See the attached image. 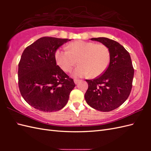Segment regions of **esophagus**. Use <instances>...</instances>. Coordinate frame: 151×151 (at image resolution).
<instances>
[{
	"instance_id": "1",
	"label": "esophagus",
	"mask_w": 151,
	"mask_h": 151,
	"mask_svg": "<svg viewBox=\"0 0 151 151\" xmlns=\"http://www.w3.org/2000/svg\"><path fill=\"white\" fill-rule=\"evenodd\" d=\"M80 81H80V80H76V79H75V80H74V82H75V84H77Z\"/></svg>"
}]
</instances>
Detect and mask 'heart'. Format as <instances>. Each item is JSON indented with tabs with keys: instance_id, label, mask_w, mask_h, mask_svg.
Instances as JSON below:
<instances>
[{
	"instance_id": "1",
	"label": "heart",
	"mask_w": 151,
	"mask_h": 151,
	"mask_svg": "<svg viewBox=\"0 0 151 151\" xmlns=\"http://www.w3.org/2000/svg\"><path fill=\"white\" fill-rule=\"evenodd\" d=\"M67 49V50L58 49L55 60L58 65L65 72H69L78 61L80 65L72 73L75 78L89 75L96 77L103 73L110 63V51L103 44L77 41L69 43Z\"/></svg>"
}]
</instances>
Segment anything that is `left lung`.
Returning a JSON list of instances; mask_svg holds the SVG:
<instances>
[{
    "label": "left lung",
    "mask_w": 151,
    "mask_h": 151,
    "mask_svg": "<svg viewBox=\"0 0 151 151\" xmlns=\"http://www.w3.org/2000/svg\"><path fill=\"white\" fill-rule=\"evenodd\" d=\"M106 46L110 60L106 70L97 77L86 80L88 89L84 98L95 110L110 111L124 103L132 87L134 70L129 52L117 41L106 37L91 38Z\"/></svg>",
    "instance_id": "obj_1"
}]
</instances>
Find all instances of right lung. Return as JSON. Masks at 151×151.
Instances as JSON below:
<instances>
[{
    "mask_svg": "<svg viewBox=\"0 0 151 151\" xmlns=\"http://www.w3.org/2000/svg\"><path fill=\"white\" fill-rule=\"evenodd\" d=\"M68 39L43 37L27 47L18 68L19 88L28 104L42 111L60 110L75 84L56 65L55 52Z\"/></svg>",
    "mask_w": 151,
    "mask_h": 151,
    "instance_id": "add662e5",
    "label": "right lung"
}]
</instances>
